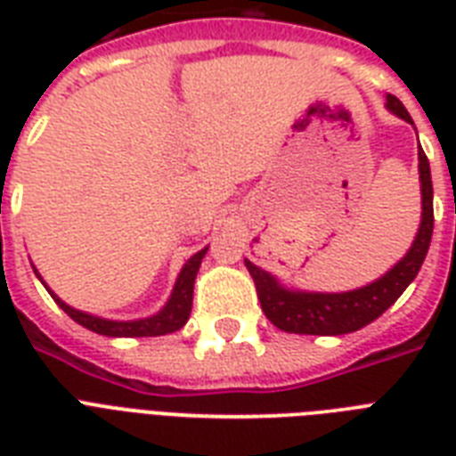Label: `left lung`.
Returning a JSON list of instances; mask_svg holds the SVG:
<instances>
[{
    "label": "left lung",
    "instance_id": "obj_1",
    "mask_svg": "<svg viewBox=\"0 0 456 456\" xmlns=\"http://www.w3.org/2000/svg\"><path fill=\"white\" fill-rule=\"evenodd\" d=\"M386 109L411 123L410 113L400 99L386 96ZM414 125V123H411ZM419 182H421V224L411 241L410 250L390 267L383 277L371 284L343 293H317L289 289L274 274L265 272L250 260H243L250 277L256 281L257 300L263 305L265 317L286 333H307V336H340L360 331L362 326L379 319L390 305L404 293L424 265L433 236V182L431 165L424 149L419 146Z\"/></svg>",
    "mask_w": 456,
    "mask_h": 456
}]
</instances>
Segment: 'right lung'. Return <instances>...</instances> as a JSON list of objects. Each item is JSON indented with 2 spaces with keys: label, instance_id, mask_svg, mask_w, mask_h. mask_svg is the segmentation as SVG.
I'll return each instance as SVG.
<instances>
[{
  "label": "right lung",
  "instance_id": "obj_1",
  "mask_svg": "<svg viewBox=\"0 0 456 456\" xmlns=\"http://www.w3.org/2000/svg\"><path fill=\"white\" fill-rule=\"evenodd\" d=\"M208 246L199 253H193L189 260L184 263L182 272H179L177 281H175V289H172L170 298L167 303L163 305V310H158L156 314L144 319H130V322H118V319H103V317H94V314H89V312L75 310L68 303L56 296V293L45 284V279L39 277V272L35 270L37 279L42 284L46 286V291L52 293V298L56 300L61 310L66 312L68 317L75 319L77 324L89 329V331L102 333V336H110V338H146V336H165V333L179 331L182 326L186 324V319L191 314V300H193V281H196V274H199L200 260L206 257Z\"/></svg>",
  "mask_w": 456,
  "mask_h": 456
}]
</instances>
